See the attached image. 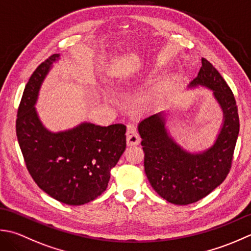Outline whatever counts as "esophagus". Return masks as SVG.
Segmentation results:
<instances>
[{"mask_svg":"<svg viewBox=\"0 0 251 251\" xmlns=\"http://www.w3.org/2000/svg\"><path fill=\"white\" fill-rule=\"evenodd\" d=\"M141 142V137L133 126H127L126 130V144L127 146H135Z\"/></svg>","mask_w":251,"mask_h":251,"instance_id":"obj_1","label":"esophagus"}]
</instances>
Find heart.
<instances>
[{
	"mask_svg": "<svg viewBox=\"0 0 251 251\" xmlns=\"http://www.w3.org/2000/svg\"><path fill=\"white\" fill-rule=\"evenodd\" d=\"M159 74H161L160 68L158 67L151 68L140 75H132V76H129V78H125L121 81V85L124 86V88L127 89V88H135V86H139V85L148 84L151 80H154L157 75H159Z\"/></svg>",
	"mask_w": 251,
	"mask_h": 251,
	"instance_id": "heart-1",
	"label": "heart"
}]
</instances>
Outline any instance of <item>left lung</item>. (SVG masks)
I'll return each mask as SVG.
<instances>
[{
    "label": "left lung",
    "mask_w": 251,
    "mask_h": 251,
    "mask_svg": "<svg viewBox=\"0 0 251 251\" xmlns=\"http://www.w3.org/2000/svg\"><path fill=\"white\" fill-rule=\"evenodd\" d=\"M201 65L187 88L201 86L212 91L222 110V124L212 145L197 151L185 150L171 135L165 111L145 117L137 126L148 181L163 199L180 206L201 201L226 180L239 133L237 106L231 89L206 58L201 59Z\"/></svg>",
    "instance_id": "1"
}]
</instances>
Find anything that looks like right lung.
Listing matches in <instances>:
<instances>
[{"label": "right lung", "instance_id": "obj_1", "mask_svg": "<svg viewBox=\"0 0 251 251\" xmlns=\"http://www.w3.org/2000/svg\"><path fill=\"white\" fill-rule=\"evenodd\" d=\"M60 59L54 54L30 76L20 101L16 134L25 166L41 190L56 201L80 206L103 193L110 171L126 150V126L83 121L67 130L50 131L35 108L45 78Z\"/></svg>", "mask_w": 251, "mask_h": 251}]
</instances>
